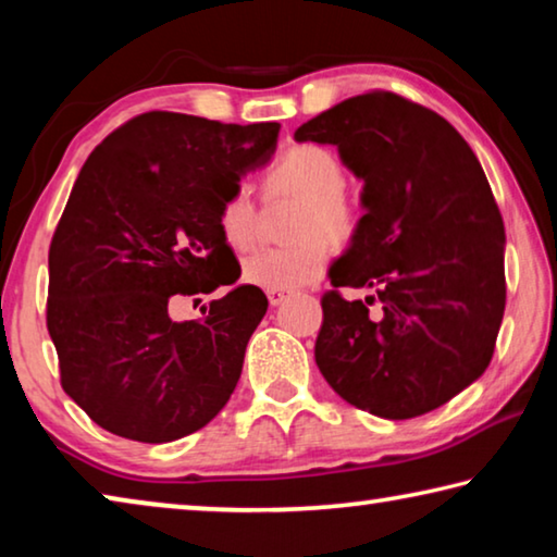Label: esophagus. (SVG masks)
Returning a JSON list of instances; mask_svg holds the SVG:
<instances>
[{
    "instance_id": "esophagus-1",
    "label": "esophagus",
    "mask_w": 557,
    "mask_h": 557,
    "mask_svg": "<svg viewBox=\"0 0 557 557\" xmlns=\"http://www.w3.org/2000/svg\"><path fill=\"white\" fill-rule=\"evenodd\" d=\"M268 299H270L272 307H277L287 299V292L285 289H268Z\"/></svg>"
}]
</instances>
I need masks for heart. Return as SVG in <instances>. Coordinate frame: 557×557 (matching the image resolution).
Returning a JSON list of instances; mask_svg holds the SVG:
<instances>
[{
    "label": "heart",
    "instance_id": "heart-1",
    "mask_svg": "<svg viewBox=\"0 0 557 557\" xmlns=\"http://www.w3.org/2000/svg\"><path fill=\"white\" fill-rule=\"evenodd\" d=\"M344 186L346 169L329 147L305 143L280 154L262 174V191L268 201H299L289 231L297 243L250 252L243 260V277L262 289H295L322 277L332 258L329 240L346 243L358 231V206ZM215 223L233 250L258 240L260 215L248 188L238 186L225 196Z\"/></svg>",
    "mask_w": 557,
    "mask_h": 557
}]
</instances>
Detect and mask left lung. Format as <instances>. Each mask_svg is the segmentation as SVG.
Returning a JSON list of instances; mask_svg holds the SVG:
<instances>
[{
  "instance_id": "obj_1",
  "label": "left lung",
  "mask_w": 557,
  "mask_h": 557,
  "mask_svg": "<svg viewBox=\"0 0 557 557\" xmlns=\"http://www.w3.org/2000/svg\"><path fill=\"white\" fill-rule=\"evenodd\" d=\"M295 139L336 145L363 178L366 213L322 297L319 371L379 418L440 408L486 371L506 307L504 221L482 164L445 117L388 90L338 102ZM336 286L374 295L348 302Z\"/></svg>"
}]
</instances>
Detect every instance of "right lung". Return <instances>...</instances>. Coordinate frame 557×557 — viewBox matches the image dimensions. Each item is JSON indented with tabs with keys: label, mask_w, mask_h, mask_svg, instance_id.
Here are the masks:
<instances>
[{
	"label": "right lung",
	"mask_w": 557,
	"mask_h": 557,
	"mask_svg": "<svg viewBox=\"0 0 557 557\" xmlns=\"http://www.w3.org/2000/svg\"><path fill=\"white\" fill-rule=\"evenodd\" d=\"M277 132L154 110L83 164L49 248L46 326L63 391L102 430L162 445L228 403L268 297L240 285L199 322H174L169 299L238 280L220 275L233 250L215 215L245 172L270 162Z\"/></svg>",
	"instance_id": "right-lung-1"
}]
</instances>
